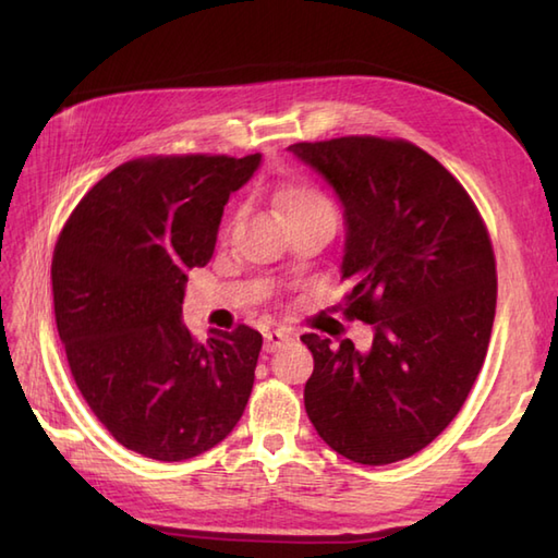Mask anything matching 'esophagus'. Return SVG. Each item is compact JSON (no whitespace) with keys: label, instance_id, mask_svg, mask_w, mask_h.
Returning a JSON list of instances; mask_svg holds the SVG:
<instances>
[{"label":"esophagus","instance_id":"34e87169","mask_svg":"<svg viewBox=\"0 0 558 558\" xmlns=\"http://www.w3.org/2000/svg\"><path fill=\"white\" fill-rule=\"evenodd\" d=\"M290 340H292V336H290V330H286V328L268 330V333L264 336V350L266 352H276L278 348H282Z\"/></svg>","mask_w":558,"mask_h":558}]
</instances>
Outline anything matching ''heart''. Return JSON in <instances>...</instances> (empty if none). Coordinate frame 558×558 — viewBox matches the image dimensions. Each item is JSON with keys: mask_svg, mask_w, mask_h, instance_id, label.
I'll list each match as a JSON object with an SVG mask.
<instances>
[{"mask_svg": "<svg viewBox=\"0 0 558 558\" xmlns=\"http://www.w3.org/2000/svg\"><path fill=\"white\" fill-rule=\"evenodd\" d=\"M322 204H328V201L324 198L322 192H316V189L310 184H290L278 194V206L286 216L312 206H322Z\"/></svg>", "mask_w": 558, "mask_h": 558, "instance_id": "obj_1", "label": "heart"}]
</instances>
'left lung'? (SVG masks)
<instances>
[{
  "label": "left lung",
  "mask_w": 558,
  "mask_h": 558,
  "mask_svg": "<svg viewBox=\"0 0 558 558\" xmlns=\"http://www.w3.org/2000/svg\"><path fill=\"white\" fill-rule=\"evenodd\" d=\"M288 150L345 208L342 316L374 328L369 352L302 336L314 354L306 414L360 465L410 458L453 422L487 357L496 314L487 225L456 177L410 141L340 136Z\"/></svg>",
  "instance_id": "8db88e82"
}]
</instances>
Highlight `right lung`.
<instances>
[{"instance_id": "1", "label": "right lung", "mask_w": 558, "mask_h": 558, "mask_svg": "<svg viewBox=\"0 0 558 558\" xmlns=\"http://www.w3.org/2000/svg\"><path fill=\"white\" fill-rule=\"evenodd\" d=\"M260 156L129 160L71 210L52 256L59 338L93 414L124 448L177 462L220 444L254 388L258 330L182 324L186 270L206 266L222 208Z\"/></svg>"}]
</instances>
